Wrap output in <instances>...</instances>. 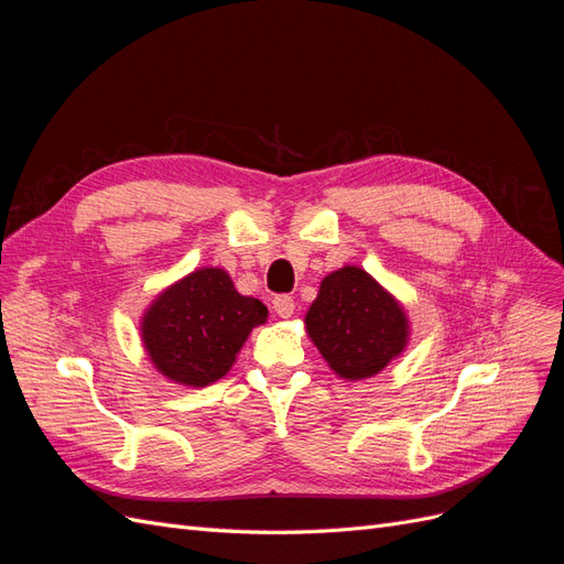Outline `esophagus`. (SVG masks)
Segmentation results:
<instances>
[{
    "label": "esophagus",
    "instance_id": "1",
    "mask_svg": "<svg viewBox=\"0 0 564 564\" xmlns=\"http://www.w3.org/2000/svg\"><path fill=\"white\" fill-rule=\"evenodd\" d=\"M272 308H275V313L280 315V317H284V319H289L294 315V311H296V305H294V299L292 296H286V294H282V296H275V301H272Z\"/></svg>",
    "mask_w": 564,
    "mask_h": 564
}]
</instances>
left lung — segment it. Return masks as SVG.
I'll use <instances>...</instances> for the list:
<instances>
[{
	"label": "left lung",
	"instance_id": "left-lung-1",
	"mask_svg": "<svg viewBox=\"0 0 564 564\" xmlns=\"http://www.w3.org/2000/svg\"><path fill=\"white\" fill-rule=\"evenodd\" d=\"M305 334L344 381H365L400 357L412 336L404 305L365 268L344 265L319 282Z\"/></svg>",
	"mask_w": 564,
	"mask_h": 564
}]
</instances>
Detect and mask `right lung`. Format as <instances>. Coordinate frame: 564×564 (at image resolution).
Wrapping results in <instances>:
<instances>
[{"label": "right lung", "mask_w": 564, "mask_h": 564, "mask_svg": "<svg viewBox=\"0 0 564 564\" xmlns=\"http://www.w3.org/2000/svg\"><path fill=\"white\" fill-rule=\"evenodd\" d=\"M268 308L242 296L224 268H197L164 286L141 317L148 360L164 379L207 388L224 379Z\"/></svg>", "instance_id": "obj_1"}]
</instances>
